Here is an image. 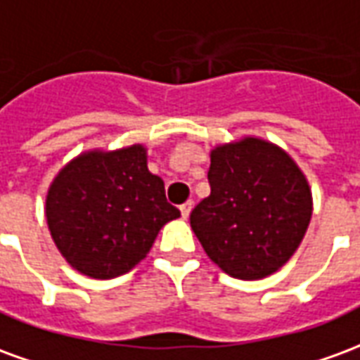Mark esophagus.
I'll return each instance as SVG.
<instances>
[{"label": "esophagus", "instance_id": "esophagus-1", "mask_svg": "<svg viewBox=\"0 0 360 360\" xmlns=\"http://www.w3.org/2000/svg\"><path fill=\"white\" fill-rule=\"evenodd\" d=\"M179 210H181V216H183V219H187L188 216H191V210H193V202L188 200V202L181 204Z\"/></svg>", "mask_w": 360, "mask_h": 360}]
</instances>
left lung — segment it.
Instances as JSON below:
<instances>
[{
  "label": "left lung",
  "instance_id": "8db88e82",
  "mask_svg": "<svg viewBox=\"0 0 360 360\" xmlns=\"http://www.w3.org/2000/svg\"><path fill=\"white\" fill-rule=\"evenodd\" d=\"M210 196L191 227L212 262L239 279L270 276L301 245L312 216L309 183L291 158L260 139L212 150Z\"/></svg>",
  "mask_w": 360,
  "mask_h": 360
}]
</instances>
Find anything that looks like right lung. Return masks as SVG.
<instances>
[{
  "mask_svg": "<svg viewBox=\"0 0 360 360\" xmlns=\"http://www.w3.org/2000/svg\"><path fill=\"white\" fill-rule=\"evenodd\" d=\"M179 216L165 200L164 181L148 172L141 144L82 154L59 172L46 198L59 252L75 270L96 279L134 268L158 231Z\"/></svg>",
  "mask_w": 360,
  "mask_h": 360,
  "instance_id": "add662e5",
  "label": "right lung"
}]
</instances>
